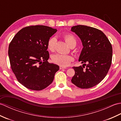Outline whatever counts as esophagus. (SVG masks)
<instances>
[{
    "label": "esophagus",
    "instance_id": "obj_1",
    "mask_svg": "<svg viewBox=\"0 0 121 121\" xmlns=\"http://www.w3.org/2000/svg\"><path fill=\"white\" fill-rule=\"evenodd\" d=\"M59 68H60V69H66V67H64V66H60V67H59Z\"/></svg>",
    "mask_w": 121,
    "mask_h": 121
}]
</instances>
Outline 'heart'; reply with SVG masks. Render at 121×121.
<instances>
[{
  "instance_id": "b5f03b06",
  "label": "heart",
  "mask_w": 121,
  "mask_h": 121,
  "mask_svg": "<svg viewBox=\"0 0 121 121\" xmlns=\"http://www.w3.org/2000/svg\"><path fill=\"white\" fill-rule=\"evenodd\" d=\"M63 38L68 45L71 47H75L77 43V40L75 37L73 35L70 34H66L64 35ZM56 38L54 37L50 38L47 42V47L48 50L53 51L55 50ZM51 60L53 63L62 66H66L70 64L71 61L73 60L72 56L65 54L57 53L51 57Z\"/></svg>"
}]
</instances>
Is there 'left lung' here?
Segmentation results:
<instances>
[{
    "instance_id": "1",
    "label": "left lung",
    "mask_w": 121,
    "mask_h": 121,
    "mask_svg": "<svg viewBox=\"0 0 121 121\" xmlns=\"http://www.w3.org/2000/svg\"><path fill=\"white\" fill-rule=\"evenodd\" d=\"M71 30L78 36L83 46L78 60L83 65L73 66L75 74L71 82L79 88H91L101 82L108 72L112 59L111 43L96 28L78 25Z\"/></svg>"
}]
</instances>
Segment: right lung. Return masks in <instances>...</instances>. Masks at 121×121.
I'll use <instances>...</instances> for the list:
<instances>
[{
	"label": "right lung",
	"instance_id": "1",
	"mask_svg": "<svg viewBox=\"0 0 121 121\" xmlns=\"http://www.w3.org/2000/svg\"><path fill=\"white\" fill-rule=\"evenodd\" d=\"M57 31L44 25L23 28L9 46L10 65L17 80L26 88L41 91L53 81L59 66L49 63L47 42Z\"/></svg>",
	"mask_w": 121,
	"mask_h": 121
}]
</instances>
